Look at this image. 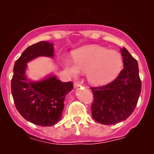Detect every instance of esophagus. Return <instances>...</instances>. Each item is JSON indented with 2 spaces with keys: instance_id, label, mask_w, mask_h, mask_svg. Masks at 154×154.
Wrapping results in <instances>:
<instances>
[{
  "instance_id": "obj_1",
  "label": "esophagus",
  "mask_w": 154,
  "mask_h": 154,
  "mask_svg": "<svg viewBox=\"0 0 154 154\" xmlns=\"http://www.w3.org/2000/svg\"><path fill=\"white\" fill-rule=\"evenodd\" d=\"M74 88H80V84L79 83H77V82H75V83H74Z\"/></svg>"
}]
</instances>
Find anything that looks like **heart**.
I'll list each match as a JSON object with an SVG mask.
<instances>
[{
  "label": "heart",
  "instance_id": "b5f03b06",
  "mask_svg": "<svg viewBox=\"0 0 154 154\" xmlns=\"http://www.w3.org/2000/svg\"><path fill=\"white\" fill-rule=\"evenodd\" d=\"M74 61L63 58V66L70 77L86 73L88 81L93 86H103L114 80L123 68V58L118 51L103 46L91 45L76 50Z\"/></svg>",
  "mask_w": 154,
  "mask_h": 154
}]
</instances>
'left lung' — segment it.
<instances>
[{
  "mask_svg": "<svg viewBox=\"0 0 154 154\" xmlns=\"http://www.w3.org/2000/svg\"><path fill=\"white\" fill-rule=\"evenodd\" d=\"M124 69L106 86L91 88L94 94L92 118L102 125H111L126 120L133 113L142 89L139 66L129 51L121 49Z\"/></svg>",
  "mask_w": 154,
  "mask_h": 154,
  "instance_id": "obj_1",
  "label": "left lung"
}]
</instances>
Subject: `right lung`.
I'll return each mask as SVG.
<instances>
[{
  "instance_id": "1",
  "label": "right lung",
  "mask_w": 154,
  "mask_h": 154,
  "mask_svg": "<svg viewBox=\"0 0 154 154\" xmlns=\"http://www.w3.org/2000/svg\"><path fill=\"white\" fill-rule=\"evenodd\" d=\"M54 45L42 41L28 47L15 61L11 91L14 103L24 119L34 125L51 127L62 117L66 96L73 89L71 82L63 83L50 74L37 81L26 75L27 63L39 57H54Z\"/></svg>"
}]
</instances>
